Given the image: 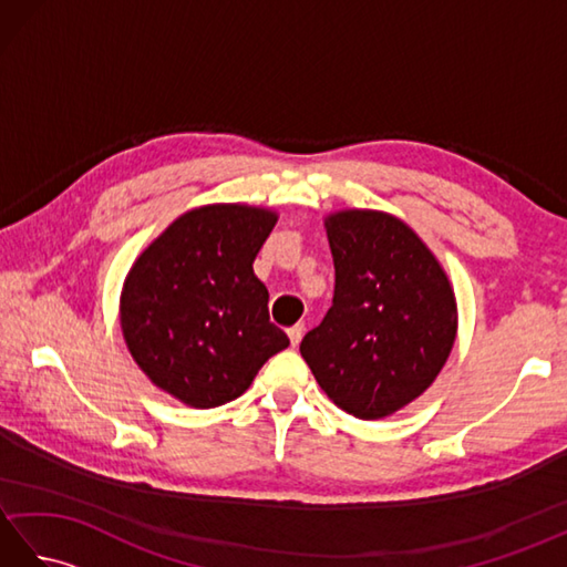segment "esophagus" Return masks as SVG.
<instances>
[{"label":"esophagus","mask_w":567,"mask_h":567,"mask_svg":"<svg viewBox=\"0 0 567 567\" xmlns=\"http://www.w3.org/2000/svg\"><path fill=\"white\" fill-rule=\"evenodd\" d=\"M287 336H290L292 346H299V341H302V336H305V323H295V327L287 329Z\"/></svg>","instance_id":"esophagus-1"}]
</instances>
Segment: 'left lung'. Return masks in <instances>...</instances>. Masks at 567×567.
Listing matches in <instances>:
<instances>
[{
	"mask_svg": "<svg viewBox=\"0 0 567 567\" xmlns=\"http://www.w3.org/2000/svg\"><path fill=\"white\" fill-rule=\"evenodd\" d=\"M323 226L333 305L299 351L336 406L384 419L424 394L449 360L457 333L453 285L414 228L388 212H331Z\"/></svg>",
	"mask_w": 567,
	"mask_h": 567,
	"instance_id": "1",
	"label": "left lung"
}]
</instances>
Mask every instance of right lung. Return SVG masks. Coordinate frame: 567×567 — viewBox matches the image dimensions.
Listing matches in <instances>:
<instances>
[{
    "mask_svg": "<svg viewBox=\"0 0 567 567\" xmlns=\"http://www.w3.org/2000/svg\"><path fill=\"white\" fill-rule=\"evenodd\" d=\"M275 224L268 207L204 204L179 214L131 265L118 321L155 388L195 409L221 406L290 346L252 272Z\"/></svg>",
    "mask_w": 567,
    "mask_h": 567,
    "instance_id": "right-lung-1",
    "label": "right lung"
}]
</instances>
